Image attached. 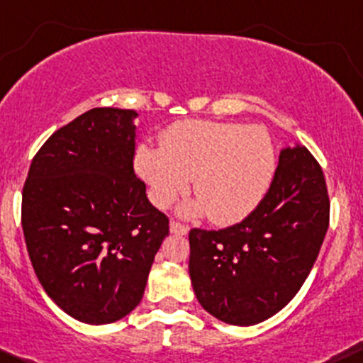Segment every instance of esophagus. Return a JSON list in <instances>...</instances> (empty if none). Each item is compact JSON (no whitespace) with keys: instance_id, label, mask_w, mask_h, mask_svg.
I'll use <instances>...</instances> for the list:
<instances>
[{"instance_id":"1","label":"esophagus","mask_w":363,"mask_h":363,"mask_svg":"<svg viewBox=\"0 0 363 363\" xmlns=\"http://www.w3.org/2000/svg\"><path fill=\"white\" fill-rule=\"evenodd\" d=\"M169 230L171 234H177V236H186V234H189V227L183 225L180 222H171Z\"/></svg>"}]
</instances>
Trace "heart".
<instances>
[{"mask_svg":"<svg viewBox=\"0 0 363 363\" xmlns=\"http://www.w3.org/2000/svg\"><path fill=\"white\" fill-rule=\"evenodd\" d=\"M136 171L155 206L167 208L192 178L197 197L183 216L209 215L218 225L248 218L271 190L278 157L267 130L250 124L183 121L166 129L160 147L138 148Z\"/></svg>","mask_w":363,"mask_h":363,"instance_id":"1","label":"heart"}]
</instances>
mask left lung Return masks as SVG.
<instances>
[{"instance_id": "left-lung-1", "label": "left lung", "mask_w": 363, "mask_h": 363, "mask_svg": "<svg viewBox=\"0 0 363 363\" xmlns=\"http://www.w3.org/2000/svg\"><path fill=\"white\" fill-rule=\"evenodd\" d=\"M328 211L315 157L298 143L283 148L271 190L248 218L222 230H190L189 272L199 304L239 327L281 311L316 262Z\"/></svg>"}]
</instances>
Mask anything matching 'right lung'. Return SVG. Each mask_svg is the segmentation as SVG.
Masks as SVG:
<instances>
[{
    "mask_svg": "<svg viewBox=\"0 0 363 363\" xmlns=\"http://www.w3.org/2000/svg\"><path fill=\"white\" fill-rule=\"evenodd\" d=\"M134 110L92 108L55 130L29 167L22 230L48 297L71 318L106 325L141 302L169 220L133 167Z\"/></svg>",
    "mask_w": 363,
    "mask_h": 363,
    "instance_id": "add662e5",
    "label": "right lung"
}]
</instances>
